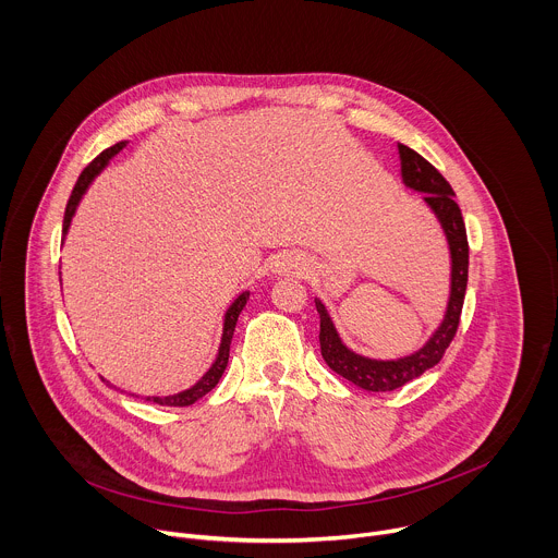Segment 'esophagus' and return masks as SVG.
<instances>
[{
    "label": "esophagus",
    "mask_w": 558,
    "mask_h": 558,
    "mask_svg": "<svg viewBox=\"0 0 558 558\" xmlns=\"http://www.w3.org/2000/svg\"><path fill=\"white\" fill-rule=\"evenodd\" d=\"M293 269H298V263H293V260H282V263L278 265V271H280V274H289V271H293Z\"/></svg>",
    "instance_id": "esophagus-1"
}]
</instances>
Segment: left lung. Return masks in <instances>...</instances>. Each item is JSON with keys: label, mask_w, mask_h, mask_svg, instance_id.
Listing matches in <instances>:
<instances>
[{"label": "left lung", "mask_w": 558, "mask_h": 558, "mask_svg": "<svg viewBox=\"0 0 558 558\" xmlns=\"http://www.w3.org/2000/svg\"><path fill=\"white\" fill-rule=\"evenodd\" d=\"M402 161V181L407 187L426 194L424 201L441 222L450 250V298L446 315L430 340L415 353L397 360H371L351 351L338 336L336 325L327 313V306L315 298V308L320 313V351L331 371L353 381L355 386L373 392L395 390L411 379L420 377L424 371L433 368L450 347L463 306L465 284H468V238L459 205L454 203V192L450 183L426 161L422 154L407 145H397Z\"/></svg>", "instance_id": "1"}]
</instances>
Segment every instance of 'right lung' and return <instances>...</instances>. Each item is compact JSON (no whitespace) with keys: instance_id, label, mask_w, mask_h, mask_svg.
Here are the masks:
<instances>
[{"instance_id":"add662e5","label":"right lung","mask_w":558,"mask_h":558,"mask_svg":"<svg viewBox=\"0 0 558 558\" xmlns=\"http://www.w3.org/2000/svg\"><path fill=\"white\" fill-rule=\"evenodd\" d=\"M123 147H125V141L114 143L112 147L104 149V151L95 158V161L82 172V177H78V181L74 183V190H72L70 198H68V205H65V214H63V235H65L68 229H70V222H72V216H74V211H76L78 201H82V196L86 194V190L90 187V183L95 181V177L108 166L110 158H112L114 154H119ZM247 300H250V291H243L241 295H238V298L231 302V306L227 308L225 323H222V338H220L218 355H216L214 364L209 366V371H207L192 388H187V390H183V392H177V395H168V397H147L149 402L161 404V407H190V404H194L196 400H201L203 395H207V392L218 384V379L222 377V373H225V368H227V362H229V344H231V338H233V329H235V323H238V315H241V311L245 308Z\"/></svg>"}]
</instances>
